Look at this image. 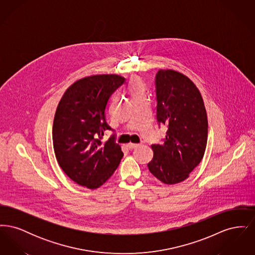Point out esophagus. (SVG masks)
Segmentation results:
<instances>
[{
    "label": "esophagus",
    "mask_w": 255,
    "mask_h": 255,
    "mask_svg": "<svg viewBox=\"0 0 255 255\" xmlns=\"http://www.w3.org/2000/svg\"><path fill=\"white\" fill-rule=\"evenodd\" d=\"M139 144H137V143H132V142H130V143H128L127 144V147L129 148V149H134V148H136V147H138Z\"/></svg>",
    "instance_id": "1"
}]
</instances>
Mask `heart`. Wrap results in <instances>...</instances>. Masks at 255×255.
I'll return each mask as SVG.
<instances>
[{
    "label": "heart",
    "mask_w": 255,
    "mask_h": 255,
    "mask_svg": "<svg viewBox=\"0 0 255 255\" xmlns=\"http://www.w3.org/2000/svg\"><path fill=\"white\" fill-rule=\"evenodd\" d=\"M131 93L133 97H137V96H144V84L141 80L136 79L133 81L131 88Z\"/></svg>",
    "instance_id": "1"
}]
</instances>
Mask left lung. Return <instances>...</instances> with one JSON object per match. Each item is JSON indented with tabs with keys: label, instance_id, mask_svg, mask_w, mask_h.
Masks as SVG:
<instances>
[{
	"label": "left lung",
	"instance_id": "8db88e82",
	"mask_svg": "<svg viewBox=\"0 0 255 255\" xmlns=\"http://www.w3.org/2000/svg\"><path fill=\"white\" fill-rule=\"evenodd\" d=\"M157 120L167 125L162 144H154L150 172L165 184L186 180L201 162L207 142V116L202 95L194 82L174 70L156 75Z\"/></svg>",
	"mask_w": 255,
	"mask_h": 255
}]
</instances>
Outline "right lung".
Returning <instances> with one entry per match:
<instances>
[{"mask_svg": "<svg viewBox=\"0 0 255 255\" xmlns=\"http://www.w3.org/2000/svg\"><path fill=\"white\" fill-rule=\"evenodd\" d=\"M118 74L86 76L70 86L61 97L52 126L53 149L58 164L79 185L97 189L108 181L123 157L111 130L105 109L112 94L124 83Z\"/></svg>", "mask_w": 255, "mask_h": 255, "instance_id": "obj_1", "label": "right lung"}]
</instances>
